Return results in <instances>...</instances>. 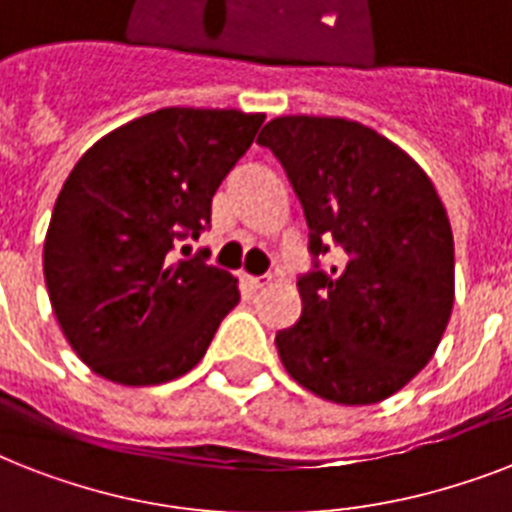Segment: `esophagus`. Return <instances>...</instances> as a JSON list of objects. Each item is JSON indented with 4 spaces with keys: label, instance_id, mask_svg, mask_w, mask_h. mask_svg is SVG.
Instances as JSON below:
<instances>
[{
    "label": "esophagus",
    "instance_id": "obj_1",
    "mask_svg": "<svg viewBox=\"0 0 512 512\" xmlns=\"http://www.w3.org/2000/svg\"><path fill=\"white\" fill-rule=\"evenodd\" d=\"M268 281H271V276H244V284L249 289H263Z\"/></svg>",
    "mask_w": 512,
    "mask_h": 512
}]
</instances>
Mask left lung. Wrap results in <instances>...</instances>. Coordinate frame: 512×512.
<instances>
[{
    "instance_id": "8db88e82",
    "label": "left lung",
    "mask_w": 512,
    "mask_h": 512,
    "mask_svg": "<svg viewBox=\"0 0 512 512\" xmlns=\"http://www.w3.org/2000/svg\"><path fill=\"white\" fill-rule=\"evenodd\" d=\"M257 143L287 170L313 257L297 279L303 313L276 335L281 364L327 401L377 404L428 364L452 316L444 204L412 156L358 122L279 116Z\"/></svg>"
}]
</instances>
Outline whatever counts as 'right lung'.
I'll return each instance as SVG.
<instances>
[{"label":"right lung","instance_id":"1","mask_svg":"<svg viewBox=\"0 0 512 512\" xmlns=\"http://www.w3.org/2000/svg\"><path fill=\"white\" fill-rule=\"evenodd\" d=\"M263 122L233 108H162L76 162L52 209L44 281L63 335L92 372L159 385L207 353L239 287L207 252L177 260L175 249L209 228L212 196Z\"/></svg>","mask_w":512,"mask_h":512}]
</instances>
